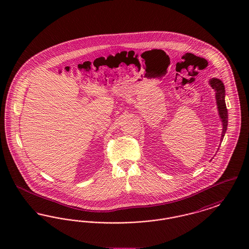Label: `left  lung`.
Masks as SVG:
<instances>
[{"label": "left lung", "instance_id": "1", "mask_svg": "<svg viewBox=\"0 0 249 249\" xmlns=\"http://www.w3.org/2000/svg\"><path fill=\"white\" fill-rule=\"evenodd\" d=\"M209 84L212 87V89L215 91V101H216V107L218 110V115L222 122V133L220 141H223V138L225 136L226 130L228 127V110L226 107L225 103V87L222 81L218 78H211L209 80Z\"/></svg>", "mask_w": 249, "mask_h": 249}]
</instances>
